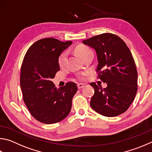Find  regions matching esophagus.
I'll return each instance as SVG.
<instances>
[{
  "label": "esophagus",
  "instance_id": "34e87169",
  "mask_svg": "<svg viewBox=\"0 0 152 152\" xmlns=\"http://www.w3.org/2000/svg\"><path fill=\"white\" fill-rule=\"evenodd\" d=\"M84 86L85 85L83 84H78V85H77V86H78V89H81V88L84 87Z\"/></svg>",
  "mask_w": 152,
  "mask_h": 152
}]
</instances>
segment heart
<instances>
[{"label":"heart","mask_w":152,"mask_h":152,"mask_svg":"<svg viewBox=\"0 0 152 152\" xmlns=\"http://www.w3.org/2000/svg\"><path fill=\"white\" fill-rule=\"evenodd\" d=\"M75 51L76 52V54H78L82 59L86 56L88 53H90V52H92L89 48H88L84 45H78V46H76ZM67 56L68 55H67L66 52H63L62 53H61V54L59 56L58 60V64L60 67H63L65 66L66 62ZM84 75H85L84 73L82 74L80 76V78H82Z\"/></svg>","instance_id":"b5f03b06"}]
</instances>
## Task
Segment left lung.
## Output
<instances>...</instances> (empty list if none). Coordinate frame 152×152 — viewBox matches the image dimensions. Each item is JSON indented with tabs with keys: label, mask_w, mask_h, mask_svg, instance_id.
<instances>
[{
	"label": "left lung",
	"mask_w": 152,
	"mask_h": 152,
	"mask_svg": "<svg viewBox=\"0 0 152 152\" xmlns=\"http://www.w3.org/2000/svg\"><path fill=\"white\" fill-rule=\"evenodd\" d=\"M95 50L98 58V78L106 88L90 86L95 90L90 106L106 117L123 114L133 102L137 90V72L130 50L124 40L111 33H104L82 41Z\"/></svg>",
	"instance_id": "obj_1"
}]
</instances>
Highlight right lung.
I'll list each match as a JSON object with an SVG mask.
<instances>
[{
	"instance_id": "obj_1",
	"label": "right lung",
	"mask_w": 152,
	"mask_h": 152,
	"mask_svg": "<svg viewBox=\"0 0 152 152\" xmlns=\"http://www.w3.org/2000/svg\"><path fill=\"white\" fill-rule=\"evenodd\" d=\"M72 43L43 38L33 44L24 56L20 78L23 100L32 116L42 123L59 122L71 110L76 84L68 82L57 89L51 80L60 70L59 56Z\"/></svg>"
}]
</instances>
